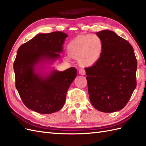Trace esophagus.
<instances>
[{
    "mask_svg": "<svg viewBox=\"0 0 146 146\" xmlns=\"http://www.w3.org/2000/svg\"><path fill=\"white\" fill-rule=\"evenodd\" d=\"M79 73H80V75H85V74H86V71H85V70H84V69H80V70H79Z\"/></svg>",
    "mask_w": 146,
    "mask_h": 146,
    "instance_id": "34e87169",
    "label": "esophagus"
}]
</instances>
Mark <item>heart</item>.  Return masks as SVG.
<instances>
[{
    "label": "heart",
    "instance_id": "obj_1",
    "mask_svg": "<svg viewBox=\"0 0 146 146\" xmlns=\"http://www.w3.org/2000/svg\"><path fill=\"white\" fill-rule=\"evenodd\" d=\"M102 50V41L97 35L78 36L67 46L69 56L78 60L79 63L84 66L95 64L100 58Z\"/></svg>",
    "mask_w": 146,
    "mask_h": 146
}]
</instances>
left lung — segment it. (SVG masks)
Instances as JSON below:
<instances>
[{"mask_svg":"<svg viewBox=\"0 0 146 146\" xmlns=\"http://www.w3.org/2000/svg\"><path fill=\"white\" fill-rule=\"evenodd\" d=\"M97 35L103 50L99 60L85 68L90 100L99 111L114 112L125 107L136 87L137 62L127 40L111 31Z\"/></svg>","mask_w":146,"mask_h":146,"instance_id":"8db88e82","label":"left lung"}]
</instances>
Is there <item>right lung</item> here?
I'll use <instances>...</instances> for the list:
<instances>
[{
    "label": "right lung",
    "mask_w": 146,
    "mask_h": 146,
    "mask_svg": "<svg viewBox=\"0 0 146 146\" xmlns=\"http://www.w3.org/2000/svg\"><path fill=\"white\" fill-rule=\"evenodd\" d=\"M67 35L60 31L40 34L22 44L14 63L15 87L26 106L36 112L49 114L60 110L66 100V93L76 76V69L54 70L42 78L36 74L39 61L60 57Z\"/></svg>",
    "instance_id": "add662e5"
}]
</instances>
